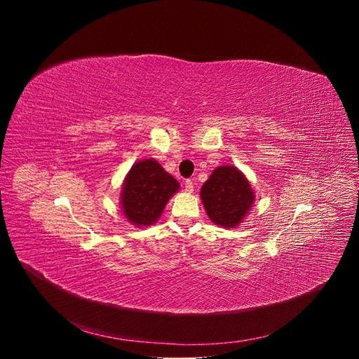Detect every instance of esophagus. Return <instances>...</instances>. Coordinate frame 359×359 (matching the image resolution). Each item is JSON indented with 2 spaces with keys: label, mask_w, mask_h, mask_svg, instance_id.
Instances as JSON below:
<instances>
[{
  "label": "esophagus",
  "mask_w": 359,
  "mask_h": 359,
  "mask_svg": "<svg viewBox=\"0 0 359 359\" xmlns=\"http://www.w3.org/2000/svg\"><path fill=\"white\" fill-rule=\"evenodd\" d=\"M193 190H194V186H193V182L189 179V180H186V183H184V191H187V193H193Z\"/></svg>",
  "instance_id": "34e87169"
}]
</instances>
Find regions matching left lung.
I'll return each instance as SVG.
<instances>
[{"mask_svg":"<svg viewBox=\"0 0 359 359\" xmlns=\"http://www.w3.org/2000/svg\"><path fill=\"white\" fill-rule=\"evenodd\" d=\"M209 219L222 227H237L254 204V191L247 177L234 166H219L200 190Z\"/></svg>","mask_w":359,"mask_h":359,"instance_id":"8db88e82","label":"left lung"}]
</instances>
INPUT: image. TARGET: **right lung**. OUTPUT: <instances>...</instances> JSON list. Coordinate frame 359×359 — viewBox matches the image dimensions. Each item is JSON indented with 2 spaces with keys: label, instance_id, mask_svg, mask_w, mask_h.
I'll list each match as a JSON object with an SVG mask.
<instances>
[{
  "label": "right lung",
  "instance_id": "add662e5",
  "mask_svg": "<svg viewBox=\"0 0 359 359\" xmlns=\"http://www.w3.org/2000/svg\"><path fill=\"white\" fill-rule=\"evenodd\" d=\"M177 190V180L156 161H140L125 177L121 197L122 212L128 222L137 227L151 226L158 222L169 198Z\"/></svg>",
  "mask_w": 359,
  "mask_h": 359
}]
</instances>
